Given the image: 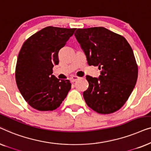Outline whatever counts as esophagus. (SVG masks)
<instances>
[{
    "label": "esophagus",
    "instance_id": "esophagus-1",
    "mask_svg": "<svg viewBox=\"0 0 151 151\" xmlns=\"http://www.w3.org/2000/svg\"><path fill=\"white\" fill-rule=\"evenodd\" d=\"M80 77H78V76H73L71 78V80L72 82H74L76 81H77V80H78L80 79Z\"/></svg>",
    "mask_w": 151,
    "mask_h": 151
}]
</instances>
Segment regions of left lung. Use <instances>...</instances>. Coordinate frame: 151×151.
I'll use <instances>...</instances> for the list:
<instances>
[{"instance_id":"left-lung-1","label":"left lung","mask_w":151,"mask_h":151,"mask_svg":"<svg viewBox=\"0 0 151 151\" xmlns=\"http://www.w3.org/2000/svg\"><path fill=\"white\" fill-rule=\"evenodd\" d=\"M88 65L98 66L99 78L86 76V104L100 114H110L125 104L137 82L138 67L131 47L124 37L98 27L78 29L74 34Z\"/></svg>"}]
</instances>
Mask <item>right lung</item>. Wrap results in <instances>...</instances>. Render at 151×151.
Returning a JSON list of instances; mask_svg holds the SVG:
<instances>
[{"instance_id": "add662e5", "label": "right lung", "mask_w": 151, "mask_h": 151, "mask_svg": "<svg viewBox=\"0 0 151 151\" xmlns=\"http://www.w3.org/2000/svg\"><path fill=\"white\" fill-rule=\"evenodd\" d=\"M75 31L49 26L22 45L16 63V82L22 97L34 109L55 110L71 89L69 80H60L52 73L53 65L59 63L60 49Z\"/></svg>"}]
</instances>
